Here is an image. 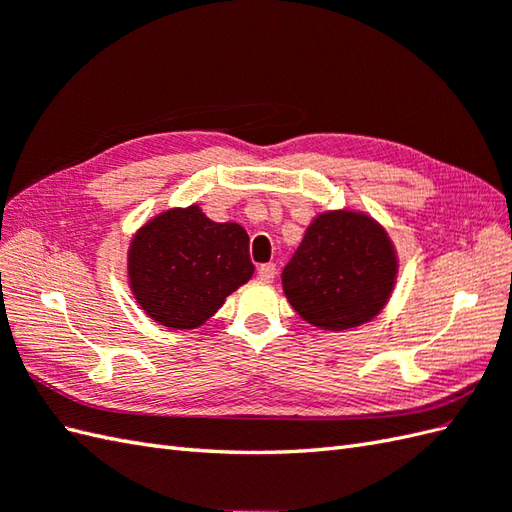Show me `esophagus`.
<instances>
[{
  "mask_svg": "<svg viewBox=\"0 0 512 512\" xmlns=\"http://www.w3.org/2000/svg\"><path fill=\"white\" fill-rule=\"evenodd\" d=\"M257 277L264 281V283H272L277 277V266L275 264H264L257 268Z\"/></svg>",
  "mask_w": 512,
  "mask_h": 512,
  "instance_id": "34e87169",
  "label": "esophagus"
}]
</instances>
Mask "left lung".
<instances>
[{"label": "left lung", "mask_w": 512, "mask_h": 512, "mask_svg": "<svg viewBox=\"0 0 512 512\" xmlns=\"http://www.w3.org/2000/svg\"><path fill=\"white\" fill-rule=\"evenodd\" d=\"M399 259L386 229L364 211H323L283 268V292L312 327L347 331L384 310Z\"/></svg>", "instance_id": "8db88e82"}]
</instances>
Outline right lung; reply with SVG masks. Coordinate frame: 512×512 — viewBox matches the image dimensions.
<instances>
[{"label":"right lung","mask_w":512,"mask_h":512,"mask_svg":"<svg viewBox=\"0 0 512 512\" xmlns=\"http://www.w3.org/2000/svg\"><path fill=\"white\" fill-rule=\"evenodd\" d=\"M126 270L146 316L183 331L205 325L255 266L244 227L213 222L189 205L157 213L133 235Z\"/></svg>","instance_id":"right-lung-1"}]
</instances>
